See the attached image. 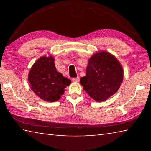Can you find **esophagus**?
<instances>
[{"instance_id":"34e87169","label":"esophagus","mask_w":151,"mask_h":151,"mask_svg":"<svg viewBox=\"0 0 151 151\" xmlns=\"http://www.w3.org/2000/svg\"><path fill=\"white\" fill-rule=\"evenodd\" d=\"M73 81L74 82H79V81H80V78L78 77V76H77V77H75V78H73Z\"/></svg>"}]
</instances>
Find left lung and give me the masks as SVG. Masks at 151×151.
Wrapping results in <instances>:
<instances>
[{
  "label": "left lung",
  "instance_id": "left-lung-1",
  "mask_svg": "<svg viewBox=\"0 0 151 151\" xmlns=\"http://www.w3.org/2000/svg\"><path fill=\"white\" fill-rule=\"evenodd\" d=\"M123 80V70L116 58L106 52L96 53L90 58L86 76L80 83L89 96L104 101L115 94Z\"/></svg>",
  "mask_w": 151,
  "mask_h": 151
}]
</instances>
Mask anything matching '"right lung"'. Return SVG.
<instances>
[{
	"label": "right lung",
	"mask_w": 151,
	"mask_h": 151,
	"mask_svg": "<svg viewBox=\"0 0 151 151\" xmlns=\"http://www.w3.org/2000/svg\"><path fill=\"white\" fill-rule=\"evenodd\" d=\"M30 88L40 99L48 102L57 101L71 81L56 69L52 56L40 57L32 65L29 74Z\"/></svg>",
	"instance_id": "obj_1"
}]
</instances>
